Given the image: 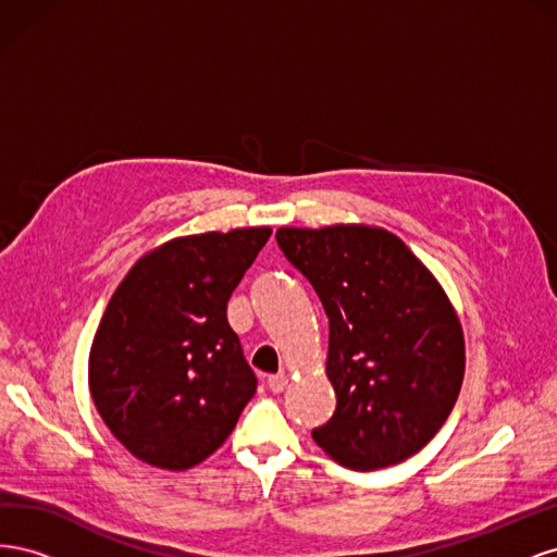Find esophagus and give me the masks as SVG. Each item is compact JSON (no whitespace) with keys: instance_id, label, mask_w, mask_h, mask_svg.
<instances>
[{"instance_id":"1","label":"esophagus","mask_w":557,"mask_h":557,"mask_svg":"<svg viewBox=\"0 0 557 557\" xmlns=\"http://www.w3.org/2000/svg\"><path fill=\"white\" fill-rule=\"evenodd\" d=\"M267 385H269V391H272V393H283L285 385H288V376H285L283 372L274 374V376L267 379Z\"/></svg>"}]
</instances>
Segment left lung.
I'll use <instances>...</instances> for the list:
<instances>
[{
    "label": "left lung",
    "instance_id": "1",
    "mask_svg": "<svg viewBox=\"0 0 557 557\" xmlns=\"http://www.w3.org/2000/svg\"><path fill=\"white\" fill-rule=\"evenodd\" d=\"M276 242L330 318L336 411L313 442L352 469L411 458L446 423L465 376L462 327L442 285L385 230L281 227Z\"/></svg>",
    "mask_w": 557,
    "mask_h": 557
}]
</instances>
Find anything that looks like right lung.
Here are the masks:
<instances>
[{
    "mask_svg": "<svg viewBox=\"0 0 557 557\" xmlns=\"http://www.w3.org/2000/svg\"><path fill=\"white\" fill-rule=\"evenodd\" d=\"M269 227L207 232L148 252L117 285L90 350V393L132 455L190 469L223 446L258 376L227 299Z\"/></svg>",
    "mask_w": 557,
    "mask_h": 557,
    "instance_id": "obj_1",
    "label": "right lung"
}]
</instances>
